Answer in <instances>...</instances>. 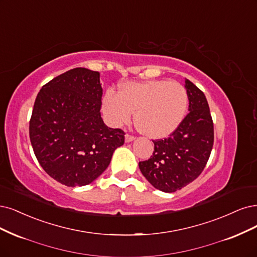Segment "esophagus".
<instances>
[{
    "label": "esophagus",
    "mask_w": 257,
    "mask_h": 257,
    "mask_svg": "<svg viewBox=\"0 0 257 257\" xmlns=\"http://www.w3.org/2000/svg\"><path fill=\"white\" fill-rule=\"evenodd\" d=\"M134 140H135L134 136H132L130 134L125 135V143H132V141H134Z\"/></svg>",
    "instance_id": "esophagus-1"
}]
</instances>
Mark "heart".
<instances>
[{
  "instance_id": "heart-1",
  "label": "heart",
  "mask_w": 257,
  "mask_h": 257,
  "mask_svg": "<svg viewBox=\"0 0 257 257\" xmlns=\"http://www.w3.org/2000/svg\"><path fill=\"white\" fill-rule=\"evenodd\" d=\"M187 108L185 87L166 79L125 83L119 93L108 90L103 98L104 116L111 125L127 123L135 111L138 130L152 139L171 135L184 120Z\"/></svg>"
}]
</instances>
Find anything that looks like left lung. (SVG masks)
<instances>
[{
    "mask_svg": "<svg viewBox=\"0 0 257 257\" xmlns=\"http://www.w3.org/2000/svg\"><path fill=\"white\" fill-rule=\"evenodd\" d=\"M185 88L188 114L169 138L153 140V155L138 165L149 183L164 192L180 190L196 180L214 145V123L204 93L189 79H185Z\"/></svg>",
    "mask_w": 257,
    "mask_h": 257,
    "instance_id": "8db88e82",
    "label": "left lung"
}]
</instances>
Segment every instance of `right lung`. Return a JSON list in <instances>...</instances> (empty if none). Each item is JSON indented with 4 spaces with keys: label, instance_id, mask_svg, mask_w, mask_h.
I'll return each instance as SVG.
<instances>
[{
    "label": "right lung",
    "instance_id": "right-lung-1",
    "mask_svg": "<svg viewBox=\"0 0 257 257\" xmlns=\"http://www.w3.org/2000/svg\"><path fill=\"white\" fill-rule=\"evenodd\" d=\"M100 73L74 68L42 86L30 121L37 161L51 178L68 187L92 183L108 167L125 133L101 117Z\"/></svg>",
    "mask_w": 257,
    "mask_h": 257
}]
</instances>
